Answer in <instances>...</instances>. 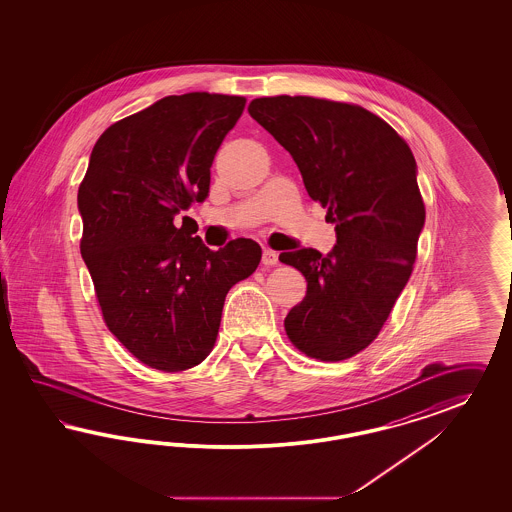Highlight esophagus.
I'll use <instances>...</instances> for the list:
<instances>
[{"label": "esophagus", "mask_w": 512, "mask_h": 512, "mask_svg": "<svg viewBox=\"0 0 512 512\" xmlns=\"http://www.w3.org/2000/svg\"><path fill=\"white\" fill-rule=\"evenodd\" d=\"M263 264L264 266H274V264H278V251H272V249H264Z\"/></svg>", "instance_id": "1"}]
</instances>
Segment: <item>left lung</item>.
I'll list each match as a JSON object with an SVG mask.
<instances>
[{"instance_id":"left-lung-1","label":"left lung","mask_w":512,"mask_h":512,"mask_svg":"<svg viewBox=\"0 0 512 512\" xmlns=\"http://www.w3.org/2000/svg\"><path fill=\"white\" fill-rule=\"evenodd\" d=\"M248 110L293 155L308 195L336 225L328 255H279L308 281L285 332L308 357L351 358L377 338L417 259L426 210L413 152L358 105L278 95L253 99Z\"/></svg>"}]
</instances>
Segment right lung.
Here are the masks:
<instances>
[{
	"label": "right lung",
	"mask_w": 512,
	"mask_h": 512,
	"mask_svg": "<svg viewBox=\"0 0 512 512\" xmlns=\"http://www.w3.org/2000/svg\"><path fill=\"white\" fill-rule=\"evenodd\" d=\"M246 97L169 95L110 125L78 187L80 253L110 332L142 364L184 372L210 355L225 296L261 263L238 238L206 248L191 217L210 189L217 148Z\"/></svg>",
	"instance_id": "obj_1"
}]
</instances>
